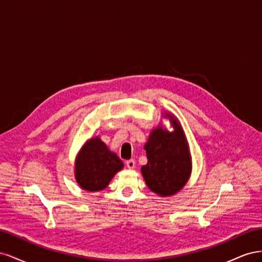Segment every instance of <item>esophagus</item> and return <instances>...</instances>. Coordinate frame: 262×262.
I'll return each instance as SVG.
<instances>
[{
	"label": "esophagus",
	"instance_id": "obj_1",
	"mask_svg": "<svg viewBox=\"0 0 262 262\" xmlns=\"http://www.w3.org/2000/svg\"><path fill=\"white\" fill-rule=\"evenodd\" d=\"M125 165H126V167H128L129 169H133L134 167H136V161H133V160L126 161Z\"/></svg>",
	"mask_w": 262,
	"mask_h": 262
}]
</instances>
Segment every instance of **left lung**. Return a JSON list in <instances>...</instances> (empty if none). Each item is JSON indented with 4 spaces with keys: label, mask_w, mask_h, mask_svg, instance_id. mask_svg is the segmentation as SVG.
Segmentation results:
<instances>
[{
    "label": "left lung",
    "mask_w": 262,
    "mask_h": 262,
    "mask_svg": "<svg viewBox=\"0 0 262 262\" xmlns=\"http://www.w3.org/2000/svg\"><path fill=\"white\" fill-rule=\"evenodd\" d=\"M173 129L168 131L158 123L149 132L144 145L147 164L141 172L150 191L160 196H171L186 186L192 171V158L186 134L178 118L169 112L163 114Z\"/></svg>",
    "instance_id": "8db88e82"
}]
</instances>
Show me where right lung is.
<instances>
[{
	"label": "right lung",
	"mask_w": 262,
	"mask_h": 262,
	"mask_svg": "<svg viewBox=\"0 0 262 262\" xmlns=\"http://www.w3.org/2000/svg\"><path fill=\"white\" fill-rule=\"evenodd\" d=\"M123 166L120 158L108 148L99 137H94L85 142L76 155L75 180L86 191H101Z\"/></svg>",
	"instance_id": "add662e5"
}]
</instances>
